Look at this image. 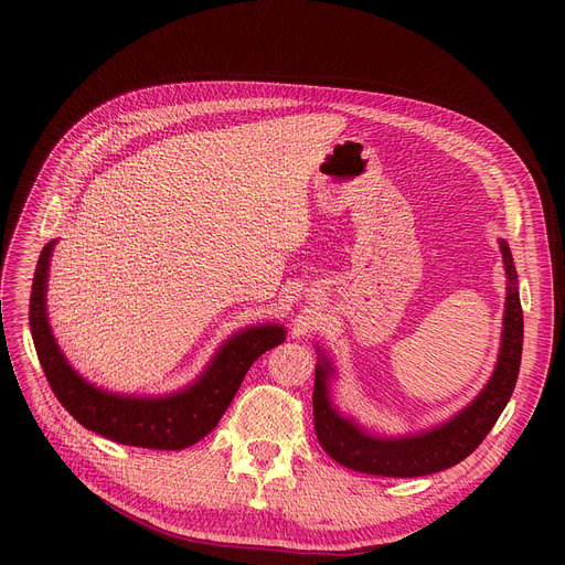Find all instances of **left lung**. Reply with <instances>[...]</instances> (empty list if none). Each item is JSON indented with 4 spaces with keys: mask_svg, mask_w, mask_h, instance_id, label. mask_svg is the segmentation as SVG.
Listing matches in <instances>:
<instances>
[{
    "mask_svg": "<svg viewBox=\"0 0 565 565\" xmlns=\"http://www.w3.org/2000/svg\"><path fill=\"white\" fill-rule=\"evenodd\" d=\"M499 249L503 270H507V302H503L497 364L479 396L447 422L409 435H377L366 430L352 417L341 414L334 405L330 384L337 369L328 354L318 348L320 358L313 380V424L320 447L339 465L354 471L375 473V477H426V473L449 469L465 460L492 430L515 390L524 339L513 254L507 241H499Z\"/></svg>",
    "mask_w": 565,
    "mask_h": 565,
    "instance_id": "8db88e82",
    "label": "left lung"
}]
</instances>
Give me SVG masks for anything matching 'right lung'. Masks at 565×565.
Returning <instances> with one entry per match:
<instances>
[{
	"label": "right lung",
	"instance_id": "add662e5",
	"mask_svg": "<svg viewBox=\"0 0 565 565\" xmlns=\"http://www.w3.org/2000/svg\"><path fill=\"white\" fill-rule=\"evenodd\" d=\"M56 241H50L39 258L29 300L39 362L54 396L86 430L128 447L181 451L211 433L231 405L249 366L286 339L279 322H260L228 337L188 387L162 396H130L96 387L82 377L58 348L47 320V277Z\"/></svg>",
	"mask_w": 565,
	"mask_h": 565
}]
</instances>
